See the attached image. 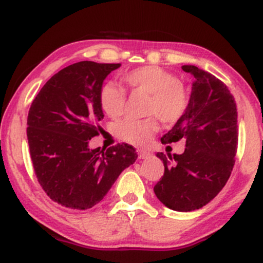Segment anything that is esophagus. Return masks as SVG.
<instances>
[{
	"label": "esophagus",
	"instance_id": "esophagus-1",
	"mask_svg": "<svg viewBox=\"0 0 263 263\" xmlns=\"http://www.w3.org/2000/svg\"><path fill=\"white\" fill-rule=\"evenodd\" d=\"M149 156H151V153L148 152V151H146V149L138 151V158L140 159H146V158H148Z\"/></svg>",
	"mask_w": 263,
	"mask_h": 263
}]
</instances>
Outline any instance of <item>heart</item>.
I'll use <instances>...</instances> for the list:
<instances>
[{
  "label": "heart",
  "instance_id": "obj_1",
  "mask_svg": "<svg viewBox=\"0 0 263 263\" xmlns=\"http://www.w3.org/2000/svg\"><path fill=\"white\" fill-rule=\"evenodd\" d=\"M129 87L151 95L148 114L158 115L165 123L177 122L188 106V93L178 78L171 71L157 65H146L135 69L123 77ZM102 110L111 119H119L126 110V93L123 87L108 81L99 93ZM158 129L156 117L144 120L126 119L116 126L119 138L132 146H146Z\"/></svg>",
  "mask_w": 263,
  "mask_h": 263
}]
</instances>
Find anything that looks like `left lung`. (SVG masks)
Returning <instances> with one entry per match:
<instances>
[{
  "mask_svg": "<svg viewBox=\"0 0 263 263\" xmlns=\"http://www.w3.org/2000/svg\"><path fill=\"white\" fill-rule=\"evenodd\" d=\"M182 69L194 78L188 106L161 141L167 144L184 138L185 149L173 157L157 153L164 174L153 190L170 209L193 211L213 200L230 177L237 149V110L221 80L195 65Z\"/></svg>",
  "mask_w": 263,
  "mask_h": 263,
  "instance_id": "obj_1",
  "label": "left lung"
}]
</instances>
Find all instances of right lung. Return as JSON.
<instances>
[{
  "mask_svg": "<svg viewBox=\"0 0 263 263\" xmlns=\"http://www.w3.org/2000/svg\"><path fill=\"white\" fill-rule=\"evenodd\" d=\"M121 64L79 62L62 69L42 87L29 108L27 138L38 182L52 200L86 210L104 199L137 152L117 144L91 149L104 119L99 93Z\"/></svg>",
  "mask_w": 263,
  "mask_h": 263,
  "instance_id": "1",
  "label": "right lung"
}]
</instances>
